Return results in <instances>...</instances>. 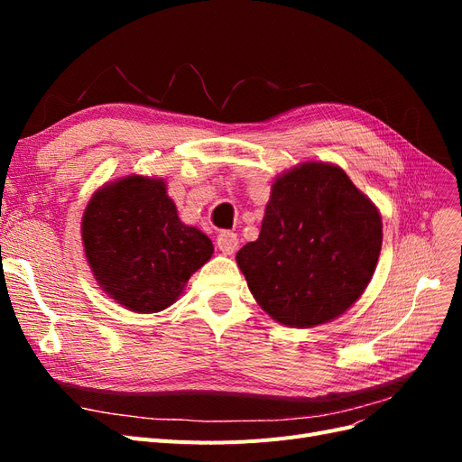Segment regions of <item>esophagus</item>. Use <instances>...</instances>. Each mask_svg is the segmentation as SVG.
Returning a JSON list of instances; mask_svg holds the SVG:
<instances>
[{
	"label": "esophagus",
	"instance_id": "esophagus-1",
	"mask_svg": "<svg viewBox=\"0 0 462 462\" xmlns=\"http://www.w3.org/2000/svg\"><path fill=\"white\" fill-rule=\"evenodd\" d=\"M216 243L223 254H235L236 248H239V236L233 231H221Z\"/></svg>",
	"mask_w": 462,
	"mask_h": 462
}]
</instances>
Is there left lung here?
<instances>
[{
    "mask_svg": "<svg viewBox=\"0 0 462 462\" xmlns=\"http://www.w3.org/2000/svg\"><path fill=\"white\" fill-rule=\"evenodd\" d=\"M380 250L375 206L341 167L309 162L277 177L258 241L236 253V263L273 319L312 328L351 309Z\"/></svg>",
    "mask_w": 462,
    "mask_h": 462,
    "instance_id": "left-lung-1",
    "label": "left lung"
}]
</instances>
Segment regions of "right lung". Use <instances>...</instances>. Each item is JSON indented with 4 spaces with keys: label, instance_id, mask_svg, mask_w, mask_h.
<instances>
[{
    "label": "right lung",
    "instance_id": "1",
    "mask_svg": "<svg viewBox=\"0 0 462 462\" xmlns=\"http://www.w3.org/2000/svg\"><path fill=\"white\" fill-rule=\"evenodd\" d=\"M82 245L107 295L143 314L173 304L214 253L202 231L180 223L163 179L143 175L94 194L82 217Z\"/></svg>",
    "mask_w": 462,
    "mask_h": 462
}]
</instances>
